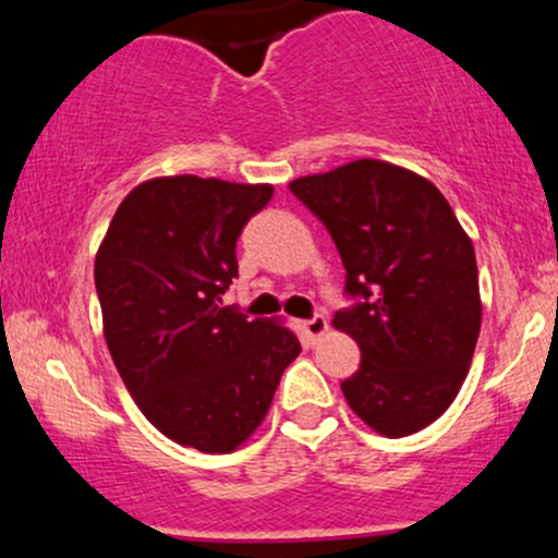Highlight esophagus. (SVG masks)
Wrapping results in <instances>:
<instances>
[{
	"label": "esophagus",
	"mask_w": 558,
	"mask_h": 558,
	"mask_svg": "<svg viewBox=\"0 0 558 558\" xmlns=\"http://www.w3.org/2000/svg\"><path fill=\"white\" fill-rule=\"evenodd\" d=\"M299 330L304 332L306 341L315 343L319 336H325V330H328V319L323 315H315L312 319H304V323H299Z\"/></svg>",
	"instance_id": "obj_1"
}]
</instances>
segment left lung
Segmentation results:
<instances>
[{
    "label": "left lung",
    "instance_id": "obj_1",
    "mask_svg": "<svg viewBox=\"0 0 558 558\" xmlns=\"http://www.w3.org/2000/svg\"><path fill=\"white\" fill-rule=\"evenodd\" d=\"M288 189L319 217L345 267L332 325L362 351L341 390L354 414L403 438L451 407L480 336L477 262L446 196L412 170L356 159Z\"/></svg>",
    "mask_w": 558,
    "mask_h": 558
}]
</instances>
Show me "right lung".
<instances>
[{
  "mask_svg": "<svg viewBox=\"0 0 558 558\" xmlns=\"http://www.w3.org/2000/svg\"><path fill=\"white\" fill-rule=\"evenodd\" d=\"M272 185L175 175L136 185L94 265L114 367L144 417L181 446L230 453L265 420L301 343L272 319L220 306L235 241Z\"/></svg>",
  "mask_w": 558,
  "mask_h": 558,
  "instance_id": "add662e5",
  "label": "right lung"
}]
</instances>
